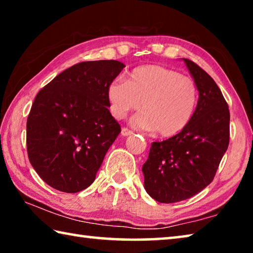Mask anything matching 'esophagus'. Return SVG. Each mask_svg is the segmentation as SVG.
Wrapping results in <instances>:
<instances>
[{"label":"esophagus","mask_w":253,"mask_h":253,"mask_svg":"<svg viewBox=\"0 0 253 253\" xmlns=\"http://www.w3.org/2000/svg\"><path fill=\"white\" fill-rule=\"evenodd\" d=\"M131 134H132V130L128 129L127 127H124L123 129H122V135H123V136H129V135H131Z\"/></svg>","instance_id":"1"}]
</instances>
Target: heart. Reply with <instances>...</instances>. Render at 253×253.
I'll return each instance as SVG.
<instances>
[{
  "label": "heart",
  "instance_id": "obj_1",
  "mask_svg": "<svg viewBox=\"0 0 253 253\" xmlns=\"http://www.w3.org/2000/svg\"><path fill=\"white\" fill-rule=\"evenodd\" d=\"M113 116L122 119L131 110L136 127L170 137L188 126L198 106V85L191 77L169 68L148 65L131 71L128 80L116 79L107 88Z\"/></svg>",
  "mask_w": 253,
  "mask_h": 253
}]
</instances>
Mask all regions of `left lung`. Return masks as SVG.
Here are the masks:
<instances>
[{
	"instance_id": "left-lung-1",
	"label": "left lung",
	"mask_w": 253,
	"mask_h": 253,
	"mask_svg": "<svg viewBox=\"0 0 253 253\" xmlns=\"http://www.w3.org/2000/svg\"><path fill=\"white\" fill-rule=\"evenodd\" d=\"M199 90L188 126L163 142L152 143L143 165L147 193L161 203H175L198 194L213 181L229 146L230 111L212 77L184 59Z\"/></svg>"
}]
</instances>
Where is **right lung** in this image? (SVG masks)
Here are the masks:
<instances>
[{
	"instance_id": "right-lung-1",
	"label": "right lung",
	"mask_w": 253,
	"mask_h": 253,
	"mask_svg": "<svg viewBox=\"0 0 253 253\" xmlns=\"http://www.w3.org/2000/svg\"><path fill=\"white\" fill-rule=\"evenodd\" d=\"M124 67L116 60L79 62L38 92L27 121V149L51 187L77 193L95 181L122 130L108 109L107 88Z\"/></svg>"
}]
</instances>
